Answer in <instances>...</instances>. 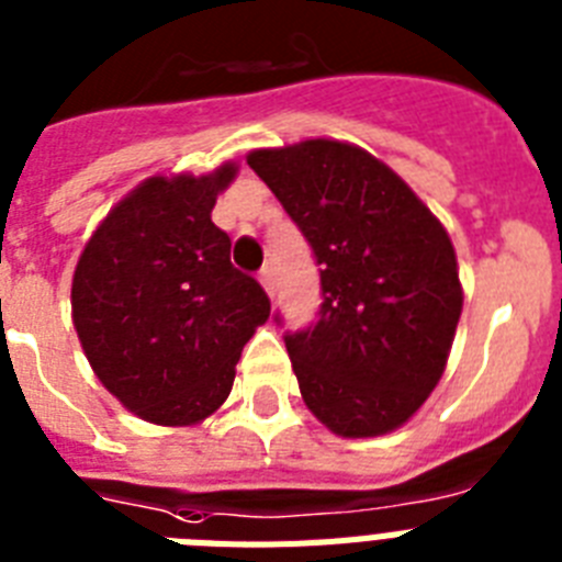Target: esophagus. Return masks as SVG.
Masks as SVG:
<instances>
[{"mask_svg":"<svg viewBox=\"0 0 562 562\" xmlns=\"http://www.w3.org/2000/svg\"><path fill=\"white\" fill-rule=\"evenodd\" d=\"M259 282H262V289L268 291V294L273 296V291H277V277H273V268L266 266L262 271H259Z\"/></svg>","mask_w":562,"mask_h":562,"instance_id":"esophagus-1","label":"esophagus"}]
</instances>
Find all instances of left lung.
<instances>
[{"mask_svg":"<svg viewBox=\"0 0 562 562\" xmlns=\"http://www.w3.org/2000/svg\"><path fill=\"white\" fill-rule=\"evenodd\" d=\"M248 165L319 266L317 317L282 337L305 405L342 437L403 426L440 380L463 311L449 234L353 145L308 139Z\"/></svg>","mask_w":562,"mask_h":562,"instance_id":"1","label":"left lung"}]
</instances>
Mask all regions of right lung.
<instances>
[{
    "label": "right lung",
    "instance_id": "1",
    "mask_svg": "<svg viewBox=\"0 0 562 562\" xmlns=\"http://www.w3.org/2000/svg\"><path fill=\"white\" fill-rule=\"evenodd\" d=\"M237 168L154 177L99 225L79 257L70 305L93 371L159 426H191L228 397L243 346L271 314L254 277L231 266L211 223Z\"/></svg>",
    "mask_w": 562,
    "mask_h": 562
}]
</instances>
